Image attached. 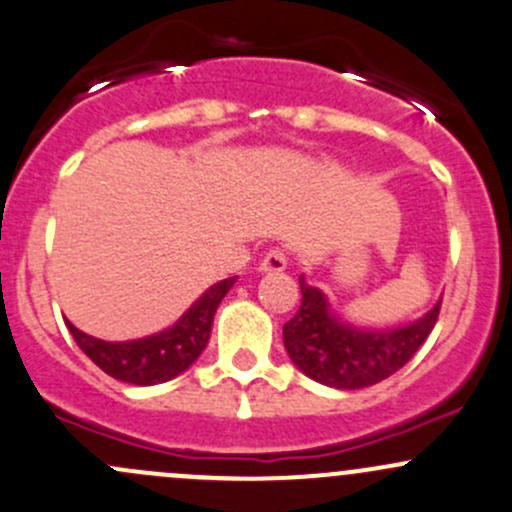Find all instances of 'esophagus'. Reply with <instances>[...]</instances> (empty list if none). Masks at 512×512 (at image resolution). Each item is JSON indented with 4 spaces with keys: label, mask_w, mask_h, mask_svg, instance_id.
Returning <instances> with one entry per match:
<instances>
[{
    "label": "esophagus",
    "mask_w": 512,
    "mask_h": 512,
    "mask_svg": "<svg viewBox=\"0 0 512 512\" xmlns=\"http://www.w3.org/2000/svg\"><path fill=\"white\" fill-rule=\"evenodd\" d=\"M284 270H287V255H284L279 247H274V250L267 252V255L260 260V272L272 274V272H284Z\"/></svg>",
    "instance_id": "1"
}]
</instances>
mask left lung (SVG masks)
Returning a JSON list of instances; mask_svg holds the SVG:
<instances>
[{
    "instance_id": "obj_1",
    "label": "left lung",
    "mask_w": 512,
    "mask_h": 512,
    "mask_svg": "<svg viewBox=\"0 0 512 512\" xmlns=\"http://www.w3.org/2000/svg\"><path fill=\"white\" fill-rule=\"evenodd\" d=\"M301 306L284 324V348L304 375L336 390H360L390 378L419 351L439 319L441 299L400 328H358L343 321L321 289L299 277Z\"/></svg>"
}]
</instances>
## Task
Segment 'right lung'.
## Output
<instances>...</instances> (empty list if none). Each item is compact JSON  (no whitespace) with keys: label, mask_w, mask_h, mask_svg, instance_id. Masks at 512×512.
I'll list each match as a JSON object with an SVG mask.
<instances>
[{"label":"right lung","mask_w":512,"mask_h":512,"mask_svg":"<svg viewBox=\"0 0 512 512\" xmlns=\"http://www.w3.org/2000/svg\"><path fill=\"white\" fill-rule=\"evenodd\" d=\"M238 277H228L213 284L201 294L174 326L154 333V336L137 338V341H100L78 331L71 321H66L80 351L88 355L100 370L115 380L132 385H157L176 378L191 368L198 355L208 346L213 328V316L218 304L235 284Z\"/></svg>","instance_id":"1"}]
</instances>
